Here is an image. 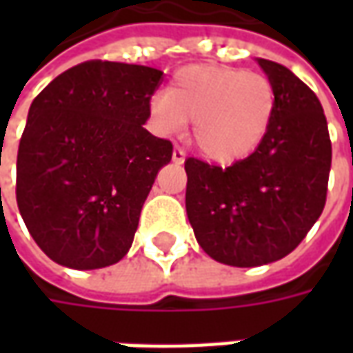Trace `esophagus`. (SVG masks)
Segmentation results:
<instances>
[{
    "label": "esophagus",
    "mask_w": 353,
    "mask_h": 353,
    "mask_svg": "<svg viewBox=\"0 0 353 353\" xmlns=\"http://www.w3.org/2000/svg\"><path fill=\"white\" fill-rule=\"evenodd\" d=\"M172 159H174V162H177V164L185 162V151H183V149L176 147V149H174V153H172Z\"/></svg>",
    "instance_id": "34e87169"
}]
</instances>
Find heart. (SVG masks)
I'll use <instances>...</instances> for the list:
<instances>
[{
    "instance_id": "obj_1",
    "label": "heart",
    "mask_w": 353,
    "mask_h": 353,
    "mask_svg": "<svg viewBox=\"0 0 353 353\" xmlns=\"http://www.w3.org/2000/svg\"><path fill=\"white\" fill-rule=\"evenodd\" d=\"M274 103L272 83L263 73L202 64L179 70L168 94H154L149 109L161 134H177L192 121L200 153L215 162H234L263 141Z\"/></svg>"
}]
</instances>
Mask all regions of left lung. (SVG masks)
Returning <instances> with one entry per match:
<instances>
[{
    "instance_id": "left-lung-1",
    "label": "left lung",
    "mask_w": 353,
    "mask_h": 353,
    "mask_svg": "<svg viewBox=\"0 0 353 353\" xmlns=\"http://www.w3.org/2000/svg\"><path fill=\"white\" fill-rule=\"evenodd\" d=\"M274 113L257 149L229 168L187 159L185 208L200 248L223 265L285 257L318 221L327 199L331 139L318 96L285 65L257 58Z\"/></svg>"
}]
</instances>
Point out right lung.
<instances>
[{
  "label": "right lung",
  "mask_w": 353,
  "mask_h": 353,
  "mask_svg": "<svg viewBox=\"0 0 353 353\" xmlns=\"http://www.w3.org/2000/svg\"><path fill=\"white\" fill-rule=\"evenodd\" d=\"M162 81L147 65L90 60L50 81L28 111L17 204L35 244L62 266L92 270L128 253L172 143L143 128Z\"/></svg>",
  "instance_id": "add662e5"
}]
</instances>
